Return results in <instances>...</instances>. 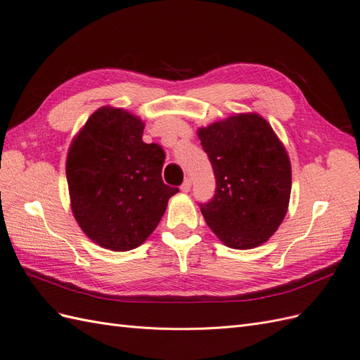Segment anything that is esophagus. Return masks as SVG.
Returning a JSON list of instances; mask_svg holds the SVG:
<instances>
[{"mask_svg": "<svg viewBox=\"0 0 360 360\" xmlns=\"http://www.w3.org/2000/svg\"><path fill=\"white\" fill-rule=\"evenodd\" d=\"M191 186H192V181H191V179H186V180L183 181V184H181V192L188 193V192L191 191Z\"/></svg>", "mask_w": 360, "mask_h": 360, "instance_id": "34e87169", "label": "esophagus"}]
</instances>
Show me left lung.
<instances>
[{"instance_id": "left-lung-1", "label": "left lung", "mask_w": 360, "mask_h": 360, "mask_svg": "<svg viewBox=\"0 0 360 360\" xmlns=\"http://www.w3.org/2000/svg\"><path fill=\"white\" fill-rule=\"evenodd\" d=\"M216 177L201 204L207 225L233 249H254L276 233L288 210L291 163L267 120L242 112L198 129Z\"/></svg>"}]
</instances>
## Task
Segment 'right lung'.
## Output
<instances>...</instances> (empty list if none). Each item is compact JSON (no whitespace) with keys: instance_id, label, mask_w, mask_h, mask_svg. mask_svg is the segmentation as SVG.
<instances>
[{"instance_id":"add662e5","label":"right lung","mask_w":360,"mask_h":360,"mask_svg":"<svg viewBox=\"0 0 360 360\" xmlns=\"http://www.w3.org/2000/svg\"><path fill=\"white\" fill-rule=\"evenodd\" d=\"M144 122L102 106L72 139L66 176L72 213L101 248L126 252L143 245L179 192L162 180L165 153L143 141Z\"/></svg>"}]
</instances>
